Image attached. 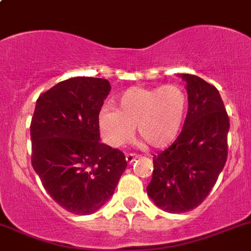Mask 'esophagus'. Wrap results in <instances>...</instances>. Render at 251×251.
<instances>
[{
    "label": "esophagus",
    "instance_id": "1",
    "mask_svg": "<svg viewBox=\"0 0 251 251\" xmlns=\"http://www.w3.org/2000/svg\"><path fill=\"white\" fill-rule=\"evenodd\" d=\"M125 158H126V161H127L128 164H132L133 161L138 158V155H136V154H126Z\"/></svg>",
    "mask_w": 251,
    "mask_h": 251
}]
</instances>
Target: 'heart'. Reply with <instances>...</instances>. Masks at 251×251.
<instances>
[{"instance_id":"1","label":"heart","mask_w":251,"mask_h":251,"mask_svg":"<svg viewBox=\"0 0 251 251\" xmlns=\"http://www.w3.org/2000/svg\"><path fill=\"white\" fill-rule=\"evenodd\" d=\"M118 109L107 107L100 113V127L104 141L120 147L136 131L154 148H164L176 140L186 116L187 93L179 85L132 87L118 97Z\"/></svg>"}]
</instances>
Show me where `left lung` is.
Returning <instances> with one entry per match:
<instances>
[{
	"instance_id": "8db88e82",
	"label": "left lung",
	"mask_w": 251,
	"mask_h": 251,
	"mask_svg": "<svg viewBox=\"0 0 251 251\" xmlns=\"http://www.w3.org/2000/svg\"><path fill=\"white\" fill-rule=\"evenodd\" d=\"M188 111L183 128L168 149L154 155L147 194L161 210L181 214L198 206L215 186L227 159L229 119L215 86L179 74Z\"/></svg>"
}]
</instances>
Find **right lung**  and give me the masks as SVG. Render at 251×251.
Wrapping results in <instances>:
<instances>
[{"label": "right lung", "instance_id": "obj_1", "mask_svg": "<svg viewBox=\"0 0 251 251\" xmlns=\"http://www.w3.org/2000/svg\"><path fill=\"white\" fill-rule=\"evenodd\" d=\"M109 92L105 78L72 77L36 100L32 168L53 201L75 215L107 203L127 166L123 151L100 143L98 116Z\"/></svg>", "mask_w": 251, "mask_h": 251}]
</instances>
